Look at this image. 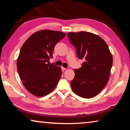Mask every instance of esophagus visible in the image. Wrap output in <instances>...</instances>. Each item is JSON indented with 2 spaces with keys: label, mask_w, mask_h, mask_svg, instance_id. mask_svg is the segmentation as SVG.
Instances as JSON below:
<instances>
[{
  "label": "esophagus",
  "mask_w": 130,
  "mask_h": 130,
  "mask_svg": "<svg viewBox=\"0 0 130 130\" xmlns=\"http://www.w3.org/2000/svg\"><path fill=\"white\" fill-rule=\"evenodd\" d=\"M61 69H62V71H64V70H65L66 69H67V68H63V67H62V68H61Z\"/></svg>",
  "instance_id": "1"
}]
</instances>
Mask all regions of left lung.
<instances>
[{
    "mask_svg": "<svg viewBox=\"0 0 130 130\" xmlns=\"http://www.w3.org/2000/svg\"><path fill=\"white\" fill-rule=\"evenodd\" d=\"M70 43L76 49L78 58L83 60L81 67L74 69L72 89L84 98L96 96L109 80L113 59L108 46L97 35L86 31L67 34Z\"/></svg>",
    "mask_w": 130,
    "mask_h": 130,
    "instance_id": "1",
    "label": "left lung"
}]
</instances>
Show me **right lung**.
<instances>
[{
  "mask_svg": "<svg viewBox=\"0 0 130 130\" xmlns=\"http://www.w3.org/2000/svg\"><path fill=\"white\" fill-rule=\"evenodd\" d=\"M66 36L49 30L32 34L22 46L17 60V70L24 87L37 97L53 91L62 75L61 68L50 64L54 46Z\"/></svg>",
  "mask_w": 130,
  "mask_h": 130,
  "instance_id": "add662e5",
  "label": "right lung"
}]
</instances>
